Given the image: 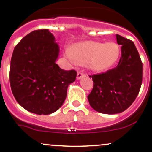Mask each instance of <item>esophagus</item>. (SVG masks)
Listing matches in <instances>:
<instances>
[{"mask_svg":"<svg viewBox=\"0 0 152 152\" xmlns=\"http://www.w3.org/2000/svg\"><path fill=\"white\" fill-rule=\"evenodd\" d=\"M83 76H85V74H83L82 72H78L77 73V79H81V78H83Z\"/></svg>","mask_w":152,"mask_h":152,"instance_id":"34e87169","label":"esophagus"}]
</instances>
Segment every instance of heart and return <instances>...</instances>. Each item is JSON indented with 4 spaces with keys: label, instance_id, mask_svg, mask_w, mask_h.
<instances>
[{
    "label": "heart",
    "instance_id": "1",
    "mask_svg": "<svg viewBox=\"0 0 152 152\" xmlns=\"http://www.w3.org/2000/svg\"><path fill=\"white\" fill-rule=\"evenodd\" d=\"M65 54L74 65L86 64L90 70L103 71L116 62L120 50L115 43L86 41L77 43L71 48H67Z\"/></svg>",
    "mask_w": 152,
    "mask_h": 152
}]
</instances>
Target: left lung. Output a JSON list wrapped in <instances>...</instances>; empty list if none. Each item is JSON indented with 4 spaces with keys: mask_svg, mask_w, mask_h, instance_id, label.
<instances>
[{
    "mask_svg": "<svg viewBox=\"0 0 152 152\" xmlns=\"http://www.w3.org/2000/svg\"><path fill=\"white\" fill-rule=\"evenodd\" d=\"M121 54L116 68L90 76L93 89L88 96L91 106L106 114L121 113L137 98L142 83V62L134 43L116 34Z\"/></svg>",
    "mask_w": 152,
    "mask_h": 152,
    "instance_id": "1",
    "label": "left lung"
}]
</instances>
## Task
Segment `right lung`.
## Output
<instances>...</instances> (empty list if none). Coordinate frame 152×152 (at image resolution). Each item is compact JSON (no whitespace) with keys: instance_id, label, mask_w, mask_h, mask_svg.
Segmentation results:
<instances>
[{"instance_id":"obj_1","label":"right lung","mask_w":152,"mask_h":152,"mask_svg":"<svg viewBox=\"0 0 152 152\" xmlns=\"http://www.w3.org/2000/svg\"><path fill=\"white\" fill-rule=\"evenodd\" d=\"M59 50L48 29L26 35L13 50L10 87L17 102L31 113L48 115L57 111L65 101L69 85L76 80V71H64L56 64Z\"/></svg>"}]
</instances>
